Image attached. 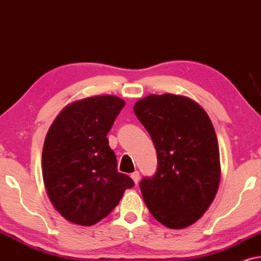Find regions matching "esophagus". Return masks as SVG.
<instances>
[{
    "instance_id": "34e87169",
    "label": "esophagus",
    "mask_w": 261,
    "mask_h": 261,
    "mask_svg": "<svg viewBox=\"0 0 261 261\" xmlns=\"http://www.w3.org/2000/svg\"><path fill=\"white\" fill-rule=\"evenodd\" d=\"M131 178H133L134 182L136 184V185H137L138 181H140V178H141V176H140V173H138V172H134L133 174H131Z\"/></svg>"
}]
</instances>
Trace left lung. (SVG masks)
<instances>
[{
	"instance_id": "1",
	"label": "left lung",
	"mask_w": 261,
	"mask_h": 261,
	"mask_svg": "<svg viewBox=\"0 0 261 261\" xmlns=\"http://www.w3.org/2000/svg\"><path fill=\"white\" fill-rule=\"evenodd\" d=\"M134 112L158 152L156 174L140 185L145 205L167 228L189 227L203 216L220 186L214 125L199 103L169 93L140 99Z\"/></svg>"
}]
</instances>
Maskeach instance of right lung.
I'll return each mask as SVG.
<instances>
[{"label": "right lung", "mask_w": 261, "mask_h": 261, "mask_svg": "<svg viewBox=\"0 0 261 261\" xmlns=\"http://www.w3.org/2000/svg\"><path fill=\"white\" fill-rule=\"evenodd\" d=\"M124 105L114 95L75 100L48 128L41 155L44 185L55 209L71 223H98L134 186L118 172L106 137Z\"/></svg>", "instance_id": "obj_1"}]
</instances>
